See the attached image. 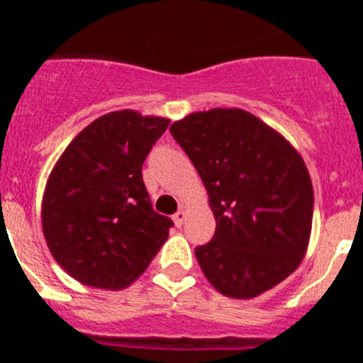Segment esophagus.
Wrapping results in <instances>:
<instances>
[{
	"label": "esophagus",
	"mask_w": 363,
	"mask_h": 363,
	"mask_svg": "<svg viewBox=\"0 0 363 363\" xmlns=\"http://www.w3.org/2000/svg\"><path fill=\"white\" fill-rule=\"evenodd\" d=\"M185 218H187V214H185V211H178V213H176L174 216H172V221H174V225H176V227H182V225H184Z\"/></svg>",
	"instance_id": "34e87169"
}]
</instances>
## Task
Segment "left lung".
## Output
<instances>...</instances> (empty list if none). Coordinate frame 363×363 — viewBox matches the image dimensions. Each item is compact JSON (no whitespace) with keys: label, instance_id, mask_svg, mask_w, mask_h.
Here are the masks:
<instances>
[{"label":"left lung","instance_id":"8db88e82","mask_svg":"<svg viewBox=\"0 0 363 363\" xmlns=\"http://www.w3.org/2000/svg\"><path fill=\"white\" fill-rule=\"evenodd\" d=\"M171 134L209 194L216 230L194 255L214 289L251 300L296 271L314 203L300 152L243 108L192 112L171 125Z\"/></svg>","mask_w":363,"mask_h":363}]
</instances>
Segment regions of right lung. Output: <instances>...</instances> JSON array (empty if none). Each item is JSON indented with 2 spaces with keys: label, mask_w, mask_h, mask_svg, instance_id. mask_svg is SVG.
Returning a JSON list of instances; mask_svg holds the SVG:
<instances>
[{
  "label": "right lung",
  "mask_w": 363,
  "mask_h": 363,
  "mask_svg": "<svg viewBox=\"0 0 363 363\" xmlns=\"http://www.w3.org/2000/svg\"><path fill=\"white\" fill-rule=\"evenodd\" d=\"M171 120L123 108L69 143L45 185L41 225L50 255L74 280L120 291L142 277L172 221L154 213L142 165Z\"/></svg>",
  "instance_id": "obj_1"
}]
</instances>
